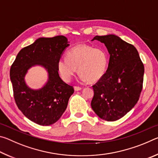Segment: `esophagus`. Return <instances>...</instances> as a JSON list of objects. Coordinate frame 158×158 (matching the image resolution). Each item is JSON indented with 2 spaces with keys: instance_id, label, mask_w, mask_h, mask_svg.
I'll list each match as a JSON object with an SVG mask.
<instances>
[{
  "instance_id": "esophagus-1",
  "label": "esophagus",
  "mask_w": 158,
  "mask_h": 158,
  "mask_svg": "<svg viewBox=\"0 0 158 158\" xmlns=\"http://www.w3.org/2000/svg\"><path fill=\"white\" fill-rule=\"evenodd\" d=\"M74 90H76V91H78V90H81L82 89V88L79 87V86H77V85H75V86H74Z\"/></svg>"
}]
</instances>
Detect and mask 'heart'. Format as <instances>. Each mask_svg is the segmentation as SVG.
<instances>
[{"label": "heart", "mask_w": 158, "mask_h": 158, "mask_svg": "<svg viewBox=\"0 0 158 158\" xmlns=\"http://www.w3.org/2000/svg\"><path fill=\"white\" fill-rule=\"evenodd\" d=\"M108 66V55L101 47L89 44H79L69 51L67 58L58 62V69L65 81H70L77 71L82 79L89 83L100 80Z\"/></svg>", "instance_id": "obj_1"}]
</instances>
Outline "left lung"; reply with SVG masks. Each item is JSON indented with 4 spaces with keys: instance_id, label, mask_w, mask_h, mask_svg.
<instances>
[{
    "instance_id": "1",
    "label": "left lung",
    "mask_w": 158,
    "mask_h": 158,
    "mask_svg": "<svg viewBox=\"0 0 158 158\" xmlns=\"http://www.w3.org/2000/svg\"><path fill=\"white\" fill-rule=\"evenodd\" d=\"M104 43L110 58L104 76L93 85L91 107L107 121H117L129 112L139 99L143 87L144 66L132 44L115 35L95 36Z\"/></svg>"
}]
</instances>
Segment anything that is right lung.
Masks as SVG:
<instances>
[{"label":"right lung","mask_w":158,"mask_h":158,"mask_svg":"<svg viewBox=\"0 0 158 158\" xmlns=\"http://www.w3.org/2000/svg\"><path fill=\"white\" fill-rule=\"evenodd\" d=\"M67 37L58 35L40 37L21 49L10 68L15 102L24 116L40 125H50L58 121L74 93L58 74V62L69 46ZM40 65L48 73V82L41 89L33 90L25 81V76L32 66Z\"/></svg>","instance_id":"add662e5"}]
</instances>
